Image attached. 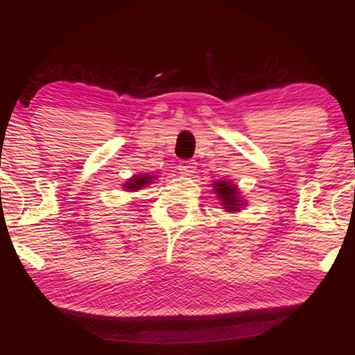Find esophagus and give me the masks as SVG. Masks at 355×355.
I'll list each match as a JSON object with an SVG mask.
<instances>
[{
	"label": "esophagus",
	"instance_id": "obj_1",
	"mask_svg": "<svg viewBox=\"0 0 355 355\" xmlns=\"http://www.w3.org/2000/svg\"><path fill=\"white\" fill-rule=\"evenodd\" d=\"M196 162L193 159H184V162L179 163V171L184 176H192L193 173H196Z\"/></svg>",
	"mask_w": 355,
	"mask_h": 355
}]
</instances>
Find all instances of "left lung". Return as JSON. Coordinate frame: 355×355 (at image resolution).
<instances>
[{"mask_svg": "<svg viewBox=\"0 0 355 355\" xmlns=\"http://www.w3.org/2000/svg\"><path fill=\"white\" fill-rule=\"evenodd\" d=\"M213 191L221 200V205L226 211H239L244 207L239 189L231 181H216L213 184Z\"/></svg>", "mask_w": 355, "mask_h": 355, "instance_id": "left-lung-1", "label": "left lung"}]
</instances>
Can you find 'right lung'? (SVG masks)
Listing matches in <instances>:
<instances>
[{
	"instance_id": "1",
	"label": "right lung",
	"mask_w": 355,
	"mask_h": 355,
	"mask_svg": "<svg viewBox=\"0 0 355 355\" xmlns=\"http://www.w3.org/2000/svg\"><path fill=\"white\" fill-rule=\"evenodd\" d=\"M153 179H155V176H150V174H147V173L135 174V176L130 178L129 181L124 184V189H125V191L135 192V191H139V189H142L145 186H148V184H152Z\"/></svg>"
}]
</instances>
